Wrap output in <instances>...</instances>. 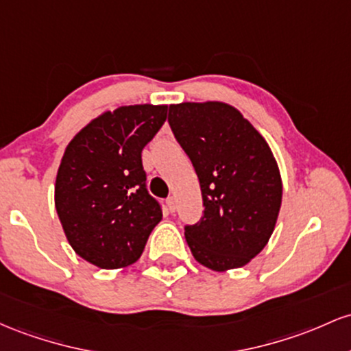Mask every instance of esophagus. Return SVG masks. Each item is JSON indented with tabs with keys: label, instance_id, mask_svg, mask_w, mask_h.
Segmentation results:
<instances>
[{
	"label": "esophagus",
	"instance_id": "1",
	"mask_svg": "<svg viewBox=\"0 0 351 351\" xmlns=\"http://www.w3.org/2000/svg\"><path fill=\"white\" fill-rule=\"evenodd\" d=\"M165 206H167L169 212H174L176 210V199H174V197H167V199H165Z\"/></svg>",
	"mask_w": 351,
	"mask_h": 351
}]
</instances>
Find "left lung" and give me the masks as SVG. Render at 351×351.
Here are the masks:
<instances>
[{"instance_id":"1","label":"left lung","mask_w":351,"mask_h":351,"mask_svg":"<svg viewBox=\"0 0 351 351\" xmlns=\"http://www.w3.org/2000/svg\"><path fill=\"white\" fill-rule=\"evenodd\" d=\"M169 124L202 192V217L184 227L192 255L215 271L247 265L269 242L282 206L269 144L223 102L169 106Z\"/></svg>"}]
</instances>
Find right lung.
<instances>
[{
    "label": "right lung",
    "mask_w": 351,
    "mask_h": 351,
    "mask_svg": "<svg viewBox=\"0 0 351 351\" xmlns=\"http://www.w3.org/2000/svg\"><path fill=\"white\" fill-rule=\"evenodd\" d=\"M165 117L167 106H124L89 123L66 147L56 210L74 252L99 269L136 262L162 219L145 186L143 149Z\"/></svg>",
    "instance_id": "1"
}]
</instances>
